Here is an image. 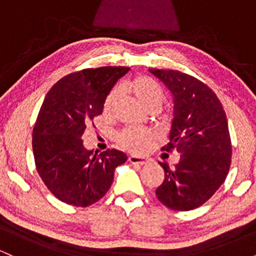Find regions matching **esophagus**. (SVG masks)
Returning <instances> with one entry per match:
<instances>
[{
    "mask_svg": "<svg viewBox=\"0 0 256 256\" xmlns=\"http://www.w3.org/2000/svg\"><path fill=\"white\" fill-rule=\"evenodd\" d=\"M128 161H130L131 164H137V165H146V164H148V158L137 156V155H131V156H128Z\"/></svg>",
    "mask_w": 256,
    "mask_h": 256,
    "instance_id": "34e87169",
    "label": "esophagus"
}]
</instances>
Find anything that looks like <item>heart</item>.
<instances>
[{"label":"heart","instance_id":"b5f03b06","mask_svg":"<svg viewBox=\"0 0 256 256\" xmlns=\"http://www.w3.org/2000/svg\"><path fill=\"white\" fill-rule=\"evenodd\" d=\"M122 90L131 94L146 110H156L165 98L162 88L158 85V82L144 76L126 82L122 85ZM116 98H118V90H113L108 94L104 104L106 114H110L113 110ZM152 134L150 131L138 130V128H126L118 134L120 146L131 152H142L152 142Z\"/></svg>","mask_w":256,"mask_h":256}]
</instances>
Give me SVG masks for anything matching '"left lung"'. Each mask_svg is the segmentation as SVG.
<instances>
[{"label":"left lung","mask_w":256,"mask_h":256,"mask_svg":"<svg viewBox=\"0 0 256 256\" xmlns=\"http://www.w3.org/2000/svg\"><path fill=\"white\" fill-rule=\"evenodd\" d=\"M149 72L173 98L170 142L162 150L176 149L180 154L173 167L158 162L165 179L156 196L171 210H195L222 186L230 168L232 146L225 110L212 89L195 77L173 70Z\"/></svg>","instance_id":"obj_1"}]
</instances>
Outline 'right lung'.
Instances as JSON below:
<instances>
[{
	"label": "right lung",
	"instance_id": "1",
	"mask_svg": "<svg viewBox=\"0 0 256 256\" xmlns=\"http://www.w3.org/2000/svg\"><path fill=\"white\" fill-rule=\"evenodd\" d=\"M128 71L122 66L82 70L60 79L44 98L32 134L34 162L46 188L64 204L98 202L110 190L116 167L128 160L116 149L88 150L82 136Z\"/></svg>",
	"mask_w": 256,
	"mask_h": 256
}]
</instances>
